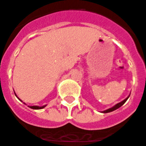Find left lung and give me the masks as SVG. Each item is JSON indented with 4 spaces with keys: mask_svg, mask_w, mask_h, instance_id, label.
<instances>
[{
    "mask_svg": "<svg viewBox=\"0 0 146 146\" xmlns=\"http://www.w3.org/2000/svg\"><path fill=\"white\" fill-rule=\"evenodd\" d=\"M129 96H130V95H129ZM129 96H128V98H126V99H125L124 100H122L121 102H120V103L117 104H116V105H114V107H112V108L108 109V110H105V111H102V112H103V113H109V112H111V111H114V110H116V109L119 108L120 107L122 106L123 104H124L126 102V100H128V98H129Z\"/></svg>",
    "mask_w": 146,
    "mask_h": 146,
    "instance_id": "1",
    "label": "left lung"
}]
</instances>
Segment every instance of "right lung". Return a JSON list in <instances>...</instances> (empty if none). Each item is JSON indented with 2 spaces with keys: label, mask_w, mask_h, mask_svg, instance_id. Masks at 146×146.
Wrapping results in <instances>:
<instances>
[{
  "label": "right lung",
  "mask_w": 146,
  "mask_h": 146,
  "mask_svg": "<svg viewBox=\"0 0 146 146\" xmlns=\"http://www.w3.org/2000/svg\"><path fill=\"white\" fill-rule=\"evenodd\" d=\"M20 100V99H19ZM46 105H45V106H42V107H38V106H29L30 108L32 109H35V110H38V109H42L44 108L45 107H46Z\"/></svg>",
  "instance_id": "1"
}]
</instances>
